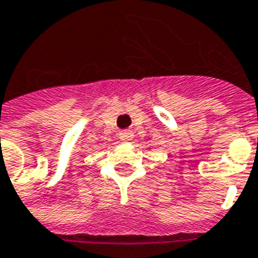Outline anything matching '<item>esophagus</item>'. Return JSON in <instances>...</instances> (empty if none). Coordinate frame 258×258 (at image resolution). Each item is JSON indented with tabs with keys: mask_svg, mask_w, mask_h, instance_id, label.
Here are the masks:
<instances>
[{
	"mask_svg": "<svg viewBox=\"0 0 258 258\" xmlns=\"http://www.w3.org/2000/svg\"><path fill=\"white\" fill-rule=\"evenodd\" d=\"M133 138L134 134L131 130H124V131H121L120 133V141H123V142H128Z\"/></svg>",
	"mask_w": 258,
	"mask_h": 258,
	"instance_id": "esophagus-1",
	"label": "esophagus"
}]
</instances>
